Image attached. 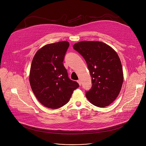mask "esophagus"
Instances as JSON below:
<instances>
[{
    "label": "esophagus",
    "mask_w": 146,
    "mask_h": 146,
    "mask_svg": "<svg viewBox=\"0 0 146 146\" xmlns=\"http://www.w3.org/2000/svg\"><path fill=\"white\" fill-rule=\"evenodd\" d=\"M77 82L78 83V84H79L80 86H81V81L80 80H77Z\"/></svg>",
    "instance_id": "esophagus-1"
}]
</instances>
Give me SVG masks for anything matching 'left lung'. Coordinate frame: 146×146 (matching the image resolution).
<instances>
[{
	"label": "left lung",
	"instance_id": "left-lung-1",
	"mask_svg": "<svg viewBox=\"0 0 146 146\" xmlns=\"http://www.w3.org/2000/svg\"><path fill=\"white\" fill-rule=\"evenodd\" d=\"M73 48L84 58L92 78L91 88L86 92L87 98L99 108L110 105L119 95L123 80L118 54L100 41H80Z\"/></svg>",
	"mask_w": 146,
	"mask_h": 146
}]
</instances>
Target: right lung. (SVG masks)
<instances>
[{
	"label": "right lung",
	"instance_id": "right-lung-1",
	"mask_svg": "<svg viewBox=\"0 0 146 146\" xmlns=\"http://www.w3.org/2000/svg\"><path fill=\"white\" fill-rule=\"evenodd\" d=\"M69 47L66 41L49 44L41 48L33 58L29 81L37 100L46 108L58 109L69 101L79 85L68 77L63 64Z\"/></svg>",
	"mask_w": 146,
	"mask_h": 146
}]
</instances>
